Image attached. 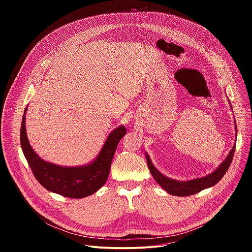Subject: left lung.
Instances as JSON below:
<instances>
[{"label": "left lung", "mask_w": 252, "mask_h": 252, "mask_svg": "<svg viewBox=\"0 0 252 252\" xmlns=\"http://www.w3.org/2000/svg\"><path fill=\"white\" fill-rule=\"evenodd\" d=\"M236 131H237V129H236ZM236 136H237V133H236ZM234 152H235V145L231 149L227 158L221 162V164L217 169H215L212 173H210L206 176L200 177V178L192 179V181H189V182H178V181H174V179L166 177L165 175L160 173L154 166V164L152 163L151 158H149L148 154H146V157H147V162H148V166L150 168L151 173L153 174V176L157 181V183L166 192H168L169 194H172V195H176V196H189V195L195 194V193H197V192H199V191H201L205 189L211 188V187L217 185L220 181V179L223 177V175L225 174L227 169L229 168V165H230V163L232 161V158H233Z\"/></svg>", "instance_id": "8db88e82"}]
</instances>
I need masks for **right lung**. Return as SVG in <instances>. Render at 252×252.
Instances as JSON below:
<instances>
[{"mask_svg": "<svg viewBox=\"0 0 252 252\" xmlns=\"http://www.w3.org/2000/svg\"><path fill=\"white\" fill-rule=\"evenodd\" d=\"M25 109L21 126V147L37 181L48 190L69 198H83L94 193L106 182L119 141L126 129L121 126L107 136L96 158L87 165L61 166L45 161L30 146L26 132Z\"/></svg>", "mask_w": 252, "mask_h": 252, "instance_id": "add662e5", "label": "right lung"}]
</instances>
